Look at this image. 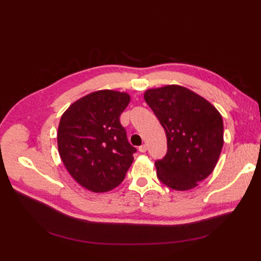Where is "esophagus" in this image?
Segmentation results:
<instances>
[{
    "label": "esophagus",
    "instance_id": "1",
    "mask_svg": "<svg viewBox=\"0 0 261 261\" xmlns=\"http://www.w3.org/2000/svg\"><path fill=\"white\" fill-rule=\"evenodd\" d=\"M138 150L140 152H146L147 151V146L146 145H141L139 148H138Z\"/></svg>",
    "mask_w": 261,
    "mask_h": 261
}]
</instances>
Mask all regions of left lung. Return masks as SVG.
<instances>
[{
	"label": "left lung",
	"mask_w": 261,
	"mask_h": 261,
	"mask_svg": "<svg viewBox=\"0 0 261 261\" xmlns=\"http://www.w3.org/2000/svg\"><path fill=\"white\" fill-rule=\"evenodd\" d=\"M144 98L167 135V154L155 161L158 178L175 191L196 187L219 160L222 116L209 101L178 85L148 89Z\"/></svg>",
	"instance_id": "8db88e82"
}]
</instances>
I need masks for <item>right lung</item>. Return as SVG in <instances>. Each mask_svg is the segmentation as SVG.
<instances>
[{
  "mask_svg": "<svg viewBox=\"0 0 261 261\" xmlns=\"http://www.w3.org/2000/svg\"><path fill=\"white\" fill-rule=\"evenodd\" d=\"M128 93L98 90L75 101L61 116L58 148L72 177L93 193L120 185L136 152L127 140L120 115Z\"/></svg>",
  "mask_w": 261,
  "mask_h": 261,
  "instance_id": "obj_1",
  "label": "right lung"
}]
</instances>
